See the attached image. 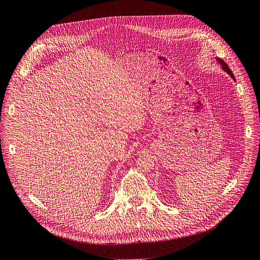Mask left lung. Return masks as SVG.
<instances>
[{"mask_svg": "<svg viewBox=\"0 0 260 260\" xmlns=\"http://www.w3.org/2000/svg\"><path fill=\"white\" fill-rule=\"evenodd\" d=\"M217 61L219 62V64L220 65H221L222 66V69L224 70V72H226L228 74H229L230 76H231V78H232V79L235 81V79H234V76H233V74H232V72H231V69L229 68V66H228L226 64H225V62L222 60V59H220V58H217Z\"/></svg>", "mask_w": 260, "mask_h": 260, "instance_id": "left-lung-1", "label": "left lung"}]
</instances>
